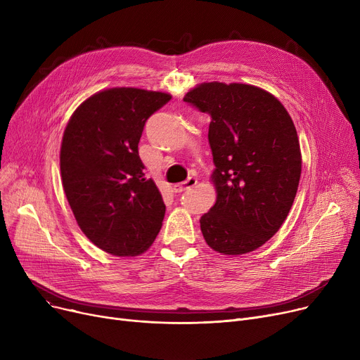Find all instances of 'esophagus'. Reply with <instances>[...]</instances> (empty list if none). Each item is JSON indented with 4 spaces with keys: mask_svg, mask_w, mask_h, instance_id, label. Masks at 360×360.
I'll return each mask as SVG.
<instances>
[{
    "mask_svg": "<svg viewBox=\"0 0 360 360\" xmlns=\"http://www.w3.org/2000/svg\"><path fill=\"white\" fill-rule=\"evenodd\" d=\"M195 185H197V179L193 178V176H190L185 182L176 184V185L174 186V191H175V193H182V191H186V190H191V188H194Z\"/></svg>",
    "mask_w": 360,
    "mask_h": 360,
    "instance_id": "1",
    "label": "esophagus"
}]
</instances>
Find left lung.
Listing matches in <instances>:
<instances>
[{"mask_svg": "<svg viewBox=\"0 0 360 360\" xmlns=\"http://www.w3.org/2000/svg\"><path fill=\"white\" fill-rule=\"evenodd\" d=\"M184 101L209 113V143L217 200L200 219L210 248L251 252L286 220L296 197L302 156L286 108L251 84L202 83Z\"/></svg>", "mask_w": 360, "mask_h": 360, "instance_id": "8db88e82", "label": "left lung"}]
</instances>
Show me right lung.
Returning a JSON list of instances; mask_svg holds the SVG:
<instances>
[{"label": "right lung", "instance_id": "1", "mask_svg": "<svg viewBox=\"0 0 360 360\" xmlns=\"http://www.w3.org/2000/svg\"><path fill=\"white\" fill-rule=\"evenodd\" d=\"M170 98L134 87L108 89L84 101L65 127L64 193L83 233L112 255L147 251L162 228L166 205L144 174L139 143L146 121Z\"/></svg>", "mask_w": 360, "mask_h": 360}]
</instances>
